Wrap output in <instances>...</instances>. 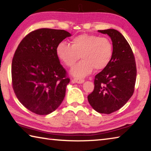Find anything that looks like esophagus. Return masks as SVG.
Returning <instances> with one entry per match:
<instances>
[{
	"label": "esophagus",
	"mask_w": 151,
	"mask_h": 151,
	"mask_svg": "<svg viewBox=\"0 0 151 151\" xmlns=\"http://www.w3.org/2000/svg\"><path fill=\"white\" fill-rule=\"evenodd\" d=\"M85 82V80L84 79H81V78H74L73 79V83H78V84H81Z\"/></svg>",
	"instance_id": "esophagus-1"
}]
</instances>
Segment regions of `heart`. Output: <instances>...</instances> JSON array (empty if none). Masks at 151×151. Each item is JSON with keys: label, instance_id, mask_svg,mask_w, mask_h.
<instances>
[{"label": "heart", "instance_id": "b5f03b06", "mask_svg": "<svg viewBox=\"0 0 151 151\" xmlns=\"http://www.w3.org/2000/svg\"><path fill=\"white\" fill-rule=\"evenodd\" d=\"M71 45L65 41L57 45L56 52L59 60L67 67H73L71 74L81 78L93 72L107 67L113 55V45L109 38L94 35L82 34L73 37Z\"/></svg>", "mask_w": 151, "mask_h": 151}]
</instances>
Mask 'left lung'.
<instances>
[{
	"instance_id": "8db88e82",
	"label": "left lung",
	"mask_w": 151,
	"mask_h": 151,
	"mask_svg": "<svg viewBox=\"0 0 151 151\" xmlns=\"http://www.w3.org/2000/svg\"><path fill=\"white\" fill-rule=\"evenodd\" d=\"M98 31L111 37L113 55L107 67L94 77V91L88 101L96 111L109 114L123 106L133 94L137 66L131 48L121 32L114 29Z\"/></svg>"
}]
</instances>
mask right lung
<instances>
[{"instance_id": "add662e5", "label": "right lung", "mask_w": 151, "mask_h": 151, "mask_svg": "<svg viewBox=\"0 0 151 151\" xmlns=\"http://www.w3.org/2000/svg\"><path fill=\"white\" fill-rule=\"evenodd\" d=\"M64 30L40 29L21 40L12 61V85L22 105L34 113L46 115L55 111L65 96L70 82L56 49L70 37Z\"/></svg>"}]
</instances>
